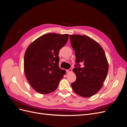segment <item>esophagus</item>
Segmentation results:
<instances>
[{
  "label": "esophagus",
  "instance_id": "esophagus-1",
  "mask_svg": "<svg viewBox=\"0 0 127 127\" xmlns=\"http://www.w3.org/2000/svg\"><path fill=\"white\" fill-rule=\"evenodd\" d=\"M72 69H71V68H70L69 69L67 70V73H71V72H72Z\"/></svg>",
  "mask_w": 127,
  "mask_h": 127
}]
</instances>
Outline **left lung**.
Wrapping results in <instances>:
<instances>
[{"label":"left lung","mask_w":127,"mask_h":127,"mask_svg":"<svg viewBox=\"0 0 127 127\" xmlns=\"http://www.w3.org/2000/svg\"><path fill=\"white\" fill-rule=\"evenodd\" d=\"M69 37L77 63L73 69L76 80L71 87L79 96L90 97L101 90L106 79L109 64L105 53L98 43L87 36L74 34Z\"/></svg>","instance_id":"obj_1"}]
</instances>
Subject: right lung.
<instances>
[{
	"label": "right lung",
	"instance_id": "right-lung-1",
	"mask_svg": "<svg viewBox=\"0 0 127 127\" xmlns=\"http://www.w3.org/2000/svg\"><path fill=\"white\" fill-rule=\"evenodd\" d=\"M69 35L48 33L37 38L26 49L24 70L27 80L40 94L54 92L66 71L59 66V50L64 47Z\"/></svg>",
	"mask_w": 127,
	"mask_h": 127
}]
</instances>
